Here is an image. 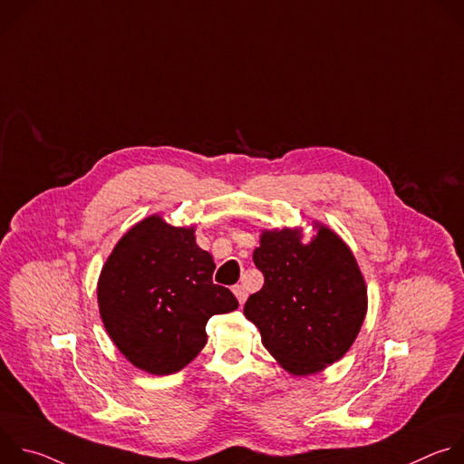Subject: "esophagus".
Returning a JSON list of instances; mask_svg holds the SVG:
<instances>
[{
    "instance_id": "obj_1",
    "label": "esophagus",
    "mask_w": 464,
    "mask_h": 464,
    "mask_svg": "<svg viewBox=\"0 0 464 464\" xmlns=\"http://www.w3.org/2000/svg\"><path fill=\"white\" fill-rule=\"evenodd\" d=\"M233 294L237 295V299H238L240 304H244V301L247 299V290H246L244 285H235V286H233Z\"/></svg>"
}]
</instances>
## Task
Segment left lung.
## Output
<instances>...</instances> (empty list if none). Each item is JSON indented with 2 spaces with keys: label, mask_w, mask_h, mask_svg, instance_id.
I'll return each mask as SVG.
<instances>
[{
  "label": "left lung",
  "mask_w": 464,
  "mask_h": 464,
  "mask_svg": "<svg viewBox=\"0 0 464 464\" xmlns=\"http://www.w3.org/2000/svg\"><path fill=\"white\" fill-rule=\"evenodd\" d=\"M303 242L301 227L262 229L253 251L264 285L244 315L262 345L294 376L324 371L345 356L367 314V285L354 253L321 222Z\"/></svg>",
  "instance_id": "1"
}]
</instances>
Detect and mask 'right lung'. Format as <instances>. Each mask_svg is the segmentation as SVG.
I'll return each instance as SVG.
<instances>
[{
    "instance_id": "add662e5",
    "label": "right lung",
    "mask_w": 464,
    "mask_h": 464,
    "mask_svg": "<svg viewBox=\"0 0 464 464\" xmlns=\"http://www.w3.org/2000/svg\"><path fill=\"white\" fill-rule=\"evenodd\" d=\"M213 272V255L196 244L194 226L176 227L160 215L131 226L97 283L99 314L119 353L156 376L190 363L208 343L209 317L238 308Z\"/></svg>"
}]
</instances>
